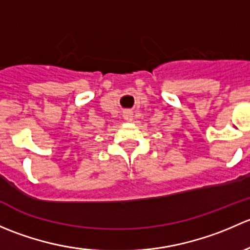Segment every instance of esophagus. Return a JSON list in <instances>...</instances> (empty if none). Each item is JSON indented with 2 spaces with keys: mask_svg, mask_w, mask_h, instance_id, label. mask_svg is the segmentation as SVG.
<instances>
[{
  "mask_svg": "<svg viewBox=\"0 0 250 250\" xmlns=\"http://www.w3.org/2000/svg\"><path fill=\"white\" fill-rule=\"evenodd\" d=\"M123 117H125V121H132L133 120V113L130 112V111H127V112H125Z\"/></svg>",
  "mask_w": 250,
  "mask_h": 250,
  "instance_id": "34e87169",
  "label": "esophagus"
}]
</instances>
